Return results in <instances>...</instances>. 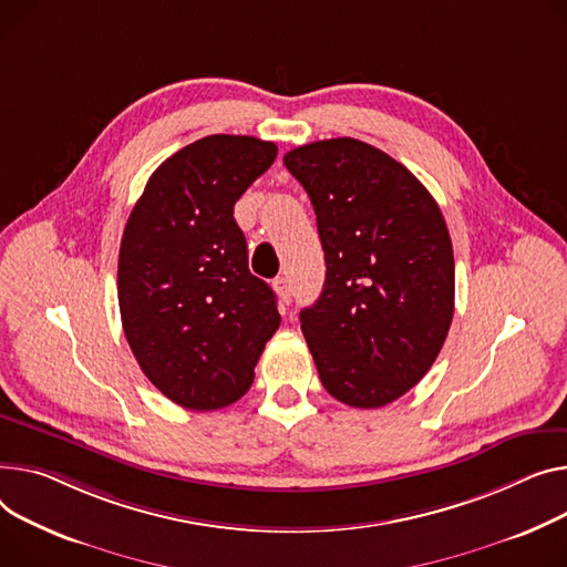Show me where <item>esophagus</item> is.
Listing matches in <instances>:
<instances>
[{
	"instance_id": "esophagus-1",
	"label": "esophagus",
	"mask_w": 567,
	"mask_h": 567,
	"mask_svg": "<svg viewBox=\"0 0 567 567\" xmlns=\"http://www.w3.org/2000/svg\"><path fill=\"white\" fill-rule=\"evenodd\" d=\"M274 287H276V291H278L282 303L289 306V303H291V285H289V280H287V278H276Z\"/></svg>"
}]
</instances>
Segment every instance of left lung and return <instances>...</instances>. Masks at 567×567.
<instances>
[{
    "label": "left lung",
    "instance_id": "8db88e82",
    "mask_svg": "<svg viewBox=\"0 0 567 567\" xmlns=\"http://www.w3.org/2000/svg\"><path fill=\"white\" fill-rule=\"evenodd\" d=\"M326 252L300 330L330 396L383 408L417 385L454 317V248L429 188L383 150L328 138L289 150Z\"/></svg>",
    "mask_w": 567,
    "mask_h": 567
}]
</instances>
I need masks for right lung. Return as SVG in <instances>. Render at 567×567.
<instances>
[{
  "label": "right lung",
  "mask_w": 567,
  "mask_h": 567,
  "mask_svg": "<svg viewBox=\"0 0 567 567\" xmlns=\"http://www.w3.org/2000/svg\"><path fill=\"white\" fill-rule=\"evenodd\" d=\"M278 155L271 141L214 134L150 175L121 241L118 306L130 349L186 410L241 399L280 326L274 289L248 269L235 203Z\"/></svg>",
  "instance_id": "right-lung-1"
}]
</instances>
